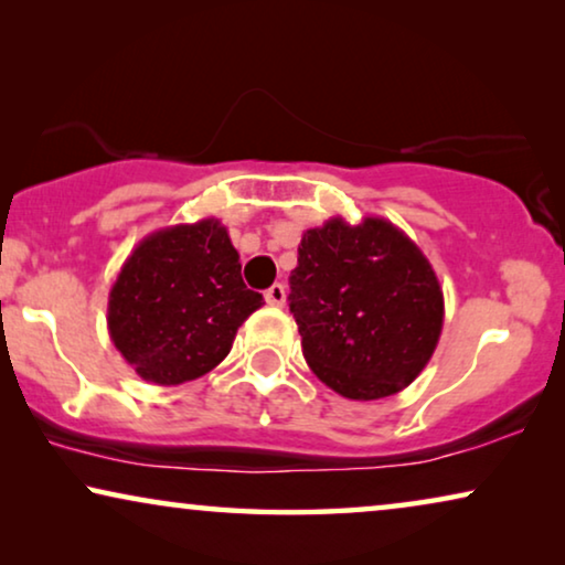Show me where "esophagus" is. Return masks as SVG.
<instances>
[{
    "mask_svg": "<svg viewBox=\"0 0 565 565\" xmlns=\"http://www.w3.org/2000/svg\"><path fill=\"white\" fill-rule=\"evenodd\" d=\"M265 300L269 306H285V285L282 282H275L273 288L265 292Z\"/></svg>",
    "mask_w": 565,
    "mask_h": 565,
    "instance_id": "34e87169",
    "label": "esophagus"
}]
</instances>
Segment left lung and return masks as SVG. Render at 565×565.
Returning a JSON list of instances; mask_svg holds the SVG:
<instances>
[{
	"mask_svg": "<svg viewBox=\"0 0 565 565\" xmlns=\"http://www.w3.org/2000/svg\"><path fill=\"white\" fill-rule=\"evenodd\" d=\"M308 367L339 396H393L427 367L443 334L445 298L419 246L391 221L329 218L308 228L290 273Z\"/></svg>",
	"mask_w": 565,
	"mask_h": 565,
	"instance_id": "obj_1",
	"label": "left lung"
}]
</instances>
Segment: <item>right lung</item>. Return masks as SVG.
<instances>
[{
	"label": "right lung",
	"mask_w": 565,
	"mask_h": 565,
	"mask_svg": "<svg viewBox=\"0 0 565 565\" xmlns=\"http://www.w3.org/2000/svg\"><path fill=\"white\" fill-rule=\"evenodd\" d=\"M265 303L218 218L177 223L138 242L107 300V331L138 377L180 385L211 373Z\"/></svg>",
	"instance_id": "add662e5"
}]
</instances>
